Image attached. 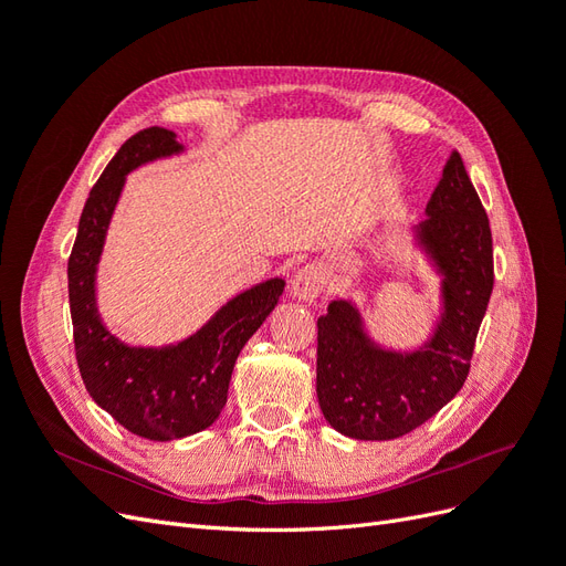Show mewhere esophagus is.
<instances>
[{
    "label": "esophagus",
    "mask_w": 566,
    "mask_h": 566,
    "mask_svg": "<svg viewBox=\"0 0 566 566\" xmlns=\"http://www.w3.org/2000/svg\"><path fill=\"white\" fill-rule=\"evenodd\" d=\"M325 285H328V273H325V269L321 264H304L293 276V295L302 302H314L323 293Z\"/></svg>",
    "instance_id": "obj_1"
}]
</instances>
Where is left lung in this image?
<instances>
[{
  "mask_svg": "<svg viewBox=\"0 0 566 566\" xmlns=\"http://www.w3.org/2000/svg\"><path fill=\"white\" fill-rule=\"evenodd\" d=\"M416 229L418 245L441 273L443 312L416 352H389L364 331L347 300L318 318L316 394L339 434L397 439L430 420L465 385L474 339L493 290V241L482 200L453 150Z\"/></svg>",
  "mask_w": 566,
  "mask_h": 566,
  "instance_id": "left-lung-1",
  "label": "left lung"
}]
</instances>
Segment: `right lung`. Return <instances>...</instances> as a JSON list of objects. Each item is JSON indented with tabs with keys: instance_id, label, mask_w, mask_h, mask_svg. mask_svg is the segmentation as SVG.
Returning <instances> with one entry per match:
<instances>
[{
	"instance_id": "1",
	"label": "right lung",
	"mask_w": 566,
	"mask_h": 566,
	"mask_svg": "<svg viewBox=\"0 0 566 566\" xmlns=\"http://www.w3.org/2000/svg\"><path fill=\"white\" fill-rule=\"evenodd\" d=\"M181 150L177 134L163 127L136 132L119 146L84 202L67 260V297L84 387L125 430L150 441L191 437L219 418L238 354L285 287L283 279H269L245 290L177 345L129 347L106 328L96 306V264L125 177L139 165Z\"/></svg>"
}]
</instances>
